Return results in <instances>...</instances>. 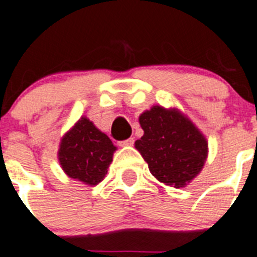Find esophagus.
Segmentation results:
<instances>
[{"label":"esophagus","mask_w":257,"mask_h":257,"mask_svg":"<svg viewBox=\"0 0 257 257\" xmlns=\"http://www.w3.org/2000/svg\"><path fill=\"white\" fill-rule=\"evenodd\" d=\"M133 143H134L133 138H128V140H125V141H120L119 146H123V147H125V146H132Z\"/></svg>","instance_id":"1"}]
</instances>
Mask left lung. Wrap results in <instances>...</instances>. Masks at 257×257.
I'll list each match as a JSON object with an SVG mask.
<instances>
[{"label": "left lung", "instance_id": "obj_1", "mask_svg": "<svg viewBox=\"0 0 257 257\" xmlns=\"http://www.w3.org/2000/svg\"><path fill=\"white\" fill-rule=\"evenodd\" d=\"M140 124L145 133L134 145L159 182L180 188L200 174L207 141L186 115L156 105L141 114Z\"/></svg>", "mask_w": 257, "mask_h": 257}]
</instances>
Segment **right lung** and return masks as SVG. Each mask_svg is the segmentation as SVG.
<instances>
[{
    "instance_id": "right-lung-1",
    "label": "right lung",
    "mask_w": 257,
    "mask_h": 257,
    "mask_svg": "<svg viewBox=\"0 0 257 257\" xmlns=\"http://www.w3.org/2000/svg\"><path fill=\"white\" fill-rule=\"evenodd\" d=\"M115 150L111 140L82 116L61 138L57 156L68 177L96 186L107 174Z\"/></svg>"
}]
</instances>
